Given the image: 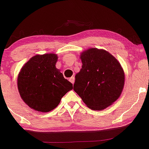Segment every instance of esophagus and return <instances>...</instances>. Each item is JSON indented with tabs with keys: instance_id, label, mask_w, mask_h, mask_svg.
Returning <instances> with one entry per match:
<instances>
[{
	"instance_id": "esophagus-1",
	"label": "esophagus",
	"mask_w": 149,
	"mask_h": 149,
	"mask_svg": "<svg viewBox=\"0 0 149 149\" xmlns=\"http://www.w3.org/2000/svg\"><path fill=\"white\" fill-rule=\"evenodd\" d=\"M69 81L71 82V83L72 84H73L74 83V82H75V79H74V77H71V78H69Z\"/></svg>"
}]
</instances>
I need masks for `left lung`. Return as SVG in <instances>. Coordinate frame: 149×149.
I'll use <instances>...</instances> for the list:
<instances>
[{"instance_id":"1","label":"left lung","mask_w":149,"mask_h":149,"mask_svg":"<svg viewBox=\"0 0 149 149\" xmlns=\"http://www.w3.org/2000/svg\"><path fill=\"white\" fill-rule=\"evenodd\" d=\"M80 58L82 69L75 77L73 90L90 109L103 110L121 94L125 78L122 67L105 50L89 48Z\"/></svg>"}]
</instances>
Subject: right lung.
<instances>
[{"label": "right lung", "instance_id": "obj_1", "mask_svg": "<svg viewBox=\"0 0 149 149\" xmlns=\"http://www.w3.org/2000/svg\"><path fill=\"white\" fill-rule=\"evenodd\" d=\"M55 54L35 55L25 64L18 76L21 97L38 112L53 110L61 98L73 89V85L55 67Z\"/></svg>", "mask_w": 149, "mask_h": 149}]
</instances>
